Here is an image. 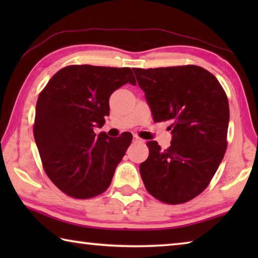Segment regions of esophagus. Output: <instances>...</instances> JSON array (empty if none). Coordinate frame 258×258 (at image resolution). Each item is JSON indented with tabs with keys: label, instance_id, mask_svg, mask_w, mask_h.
<instances>
[{
	"label": "esophagus",
	"instance_id": "34e87169",
	"mask_svg": "<svg viewBox=\"0 0 258 258\" xmlns=\"http://www.w3.org/2000/svg\"><path fill=\"white\" fill-rule=\"evenodd\" d=\"M133 141H134L135 143H143V142H145V140H142L141 138H139L138 135H134V139H133Z\"/></svg>",
	"mask_w": 258,
	"mask_h": 258
}]
</instances>
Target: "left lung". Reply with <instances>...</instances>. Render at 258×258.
Masks as SVG:
<instances>
[{"label":"left lung","mask_w":258,"mask_h":258,"mask_svg":"<svg viewBox=\"0 0 258 258\" xmlns=\"http://www.w3.org/2000/svg\"><path fill=\"white\" fill-rule=\"evenodd\" d=\"M156 123L171 120L172 142L163 150L148 141L149 156L140 165L147 191L178 205L197 197L216 173L226 150L229 101L217 78L194 64L133 68Z\"/></svg>","instance_id":"1"}]
</instances>
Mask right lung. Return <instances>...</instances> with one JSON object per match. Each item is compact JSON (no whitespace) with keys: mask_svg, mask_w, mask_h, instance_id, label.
I'll list each match as a JSON object with an SVG mask.
<instances>
[{"mask_svg":"<svg viewBox=\"0 0 258 258\" xmlns=\"http://www.w3.org/2000/svg\"><path fill=\"white\" fill-rule=\"evenodd\" d=\"M126 83L130 68L73 64L54 74L38 95L34 138L46 175L77 199L106 191L132 142V134L94 133L109 116V98Z\"/></svg>","mask_w":258,"mask_h":258,"instance_id":"obj_1","label":"right lung"}]
</instances>
